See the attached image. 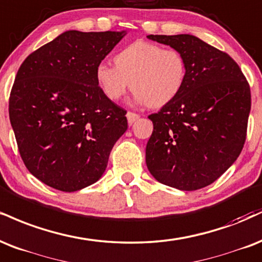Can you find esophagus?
I'll return each instance as SVG.
<instances>
[{
  "label": "esophagus",
  "instance_id": "1",
  "mask_svg": "<svg viewBox=\"0 0 262 262\" xmlns=\"http://www.w3.org/2000/svg\"><path fill=\"white\" fill-rule=\"evenodd\" d=\"M140 116L138 115V113H134V112H127V119H128V123L129 124H133V123L137 121V119H139Z\"/></svg>",
  "mask_w": 262,
  "mask_h": 262
}]
</instances>
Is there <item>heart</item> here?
Instances as JSON below:
<instances>
[{
  "instance_id": "heart-1",
  "label": "heart",
  "mask_w": 262,
  "mask_h": 262,
  "mask_svg": "<svg viewBox=\"0 0 262 262\" xmlns=\"http://www.w3.org/2000/svg\"><path fill=\"white\" fill-rule=\"evenodd\" d=\"M116 66L101 62L96 81L107 99L117 101L130 88L134 101L161 107L181 93L187 77V64L176 49L147 41H135L115 56Z\"/></svg>"
}]
</instances>
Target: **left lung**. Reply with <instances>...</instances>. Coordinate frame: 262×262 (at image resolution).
I'll use <instances>...</instances> for the list:
<instances>
[{
  "mask_svg": "<svg viewBox=\"0 0 262 262\" xmlns=\"http://www.w3.org/2000/svg\"><path fill=\"white\" fill-rule=\"evenodd\" d=\"M147 39L182 53L187 77L174 100L149 116L154 130L146 145L152 177L179 190H198L234 163L247 138L250 88L226 52L189 34Z\"/></svg>",
  "mask_w": 262,
  "mask_h": 262,
  "instance_id": "8db88e82",
  "label": "left lung"
}]
</instances>
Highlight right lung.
Here are the masks:
<instances>
[{"label": "right lung", "instance_id": "1", "mask_svg": "<svg viewBox=\"0 0 262 262\" xmlns=\"http://www.w3.org/2000/svg\"><path fill=\"white\" fill-rule=\"evenodd\" d=\"M125 34L64 31L18 69L9 121L24 165L49 187L71 193L99 181L127 130V111L107 99L95 77Z\"/></svg>", "mask_w": 262, "mask_h": 262}]
</instances>
